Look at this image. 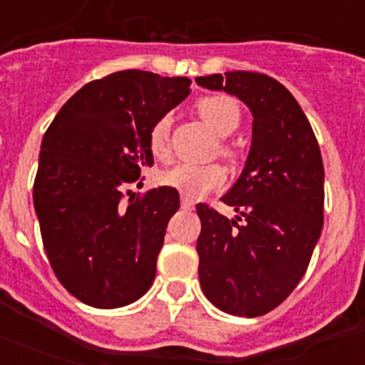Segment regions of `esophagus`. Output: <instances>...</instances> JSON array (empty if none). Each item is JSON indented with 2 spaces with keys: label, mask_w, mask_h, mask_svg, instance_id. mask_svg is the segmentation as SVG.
I'll list each match as a JSON object with an SVG mask.
<instances>
[{
  "label": "esophagus",
  "mask_w": 365,
  "mask_h": 365,
  "mask_svg": "<svg viewBox=\"0 0 365 365\" xmlns=\"http://www.w3.org/2000/svg\"><path fill=\"white\" fill-rule=\"evenodd\" d=\"M180 206H182L185 210H193V206H195V202H193L192 199L186 197V195H182V199H180Z\"/></svg>",
  "instance_id": "esophagus-1"
}]
</instances>
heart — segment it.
<instances>
[{
    "mask_svg": "<svg viewBox=\"0 0 365 365\" xmlns=\"http://www.w3.org/2000/svg\"><path fill=\"white\" fill-rule=\"evenodd\" d=\"M197 109L206 125L217 137L232 135L237 130V125L241 122L240 104L227 95L206 96V98L199 100ZM170 125H172V117L163 115L159 120H155V124L151 125L150 135H148V146H150V151L157 159H164L168 155ZM225 153H230V150L225 148ZM159 180L160 185L179 190L186 197L199 199L206 193L222 188L225 182H227V173L219 164L199 166V164L179 163L160 173Z\"/></svg>",
    "mask_w": 365,
    "mask_h": 365,
    "instance_id": "1",
    "label": "heart"
}]
</instances>
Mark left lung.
Instances as JSON below:
<instances>
[{
    "label": "left lung",
    "instance_id": "8db88e82",
    "mask_svg": "<svg viewBox=\"0 0 365 365\" xmlns=\"http://www.w3.org/2000/svg\"><path fill=\"white\" fill-rule=\"evenodd\" d=\"M252 113V143L240 179L221 197L228 219L197 205L199 282L215 307L267 314L294 291L324 227V163L312 128L278 80L248 71L199 76ZM243 220V223H240Z\"/></svg>",
    "mask_w": 365,
    "mask_h": 365
}]
</instances>
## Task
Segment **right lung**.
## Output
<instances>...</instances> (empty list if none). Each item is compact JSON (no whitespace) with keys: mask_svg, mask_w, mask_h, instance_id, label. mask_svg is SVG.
<instances>
[{"mask_svg":"<svg viewBox=\"0 0 365 365\" xmlns=\"http://www.w3.org/2000/svg\"><path fill=\"white\" fill-rule=\"evenodd\" d=\"M190 83L118 71L74 93L45 131L32 192L41 240L60 283L91 307L130 305L153 283L179 192L160 186L122 199L153 164L151 125L190 95Z\"/></svg>","mask_w":365,"mask_h":365,"instance_id":"add662e5","label":"right lung"}]
</instances>
